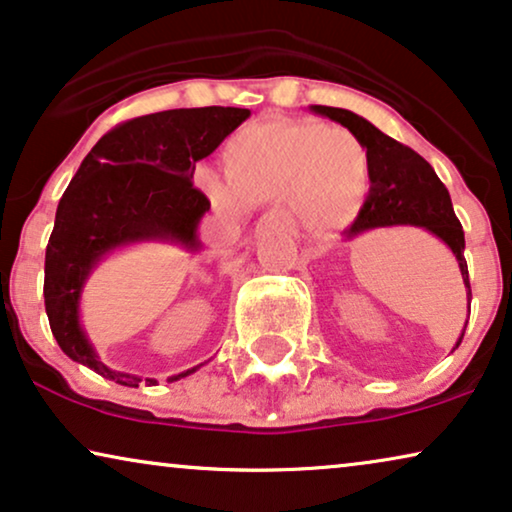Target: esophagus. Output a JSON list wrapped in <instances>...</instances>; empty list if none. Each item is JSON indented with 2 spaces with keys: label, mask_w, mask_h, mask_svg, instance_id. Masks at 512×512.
<instances>
[{
  "label": "esophagus",
  "mask_w": 512,
  "mask_h": 512,
  "mask_svg": "<svg viewBox=\"0 0 512 512\" xmlns=\"http://www.w3.org/2000/svg\"><path fill=\"white\" fill-rule=\"evenodd\" d=\"M284 226H286L284 216L277 214V212H270V214H265V216H261V219H258V223H256V235L265 233V230L284 228Z\"/></svg>",
  "instance_id": "1"
}]
</instances>
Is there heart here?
Listing matches in <instances>:
<instances>
[{"mask_svg":"<svg viewBox=\"0 0 512 512\" xmlns=\"http://www.w3.org/2000/svg\"><path fill=\"white\" fill-rule=\"evenodd\" d=\"M226 179L202 167V193L221 214L286 202L300 228L321 233L359 212L368 188V149L352 130L319 121L254 123L235 132L223 149Z\"/></svg>","mask_w":512,"mask_h":512,"instance_id":"obj_1","label":"heart"}]
</instances>
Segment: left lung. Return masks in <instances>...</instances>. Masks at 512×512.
I'll return each instance as SVG.
<instances>
[{"label":"left lung","mask_w":512,"mask_h":512,"mask_svg":"<svg viewBox=\"0 0 512 512\" xmlns=\"http://www.w3.org/2000/svg\"><path fill=\"white\" fill-rule=\"evenodd\" d=\"M310 111L345 125L368 149L370 191L352 228L345 233L347 240L373 228L387 226H417L429 230L457 256L461 279L466 284L468 314H471V282H468V265L464 258V230L454 216L450 193L438 179V174L433 172V167L410 146L384 135L382 130H377L373 123L354 111L321 107V104H312ZM464 331L454 347L461 345Z\"/></svg>","instance_id":"obj_1"}]
</instances>
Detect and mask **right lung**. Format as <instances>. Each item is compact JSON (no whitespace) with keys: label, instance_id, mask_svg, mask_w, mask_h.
Returning <instances> with one entry per match:
<instances>
[{"label":"right lung","instance_id":"1","mask_svg":"<svg viewBox=\"0 0 512 512\" xmlns=\"http://www.w3.org/2000/svg\"><path fill=\"white\" fill-rule=\"evenodd\" d=\"M251 116L249 109L200 107L139 116L97 142L62 193L46 247L44 300L62 352L123 387L142 377L104 366L81 326L79 303L90 272L111 251L139 242H170L198 251L209 200L193 186L195 163ZM200 366L172 375L170 382ZM156 384V380H146Z\"/></svg>","mask_w":512,"mask_h":512}]
</instances>
